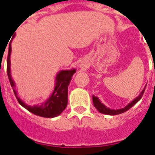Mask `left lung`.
<instances>
[{"mask_svg": "<svg viewBox=\"0 0 155 155\" xmlns=\"http://www.w3.org/2000/svg\"><path fill=\"white\" fill-rule=\"evenodd\" d=\"M146 86L144 87V89L143 90L141 91V93L138 95L134 100H133L131 101L130 103H128L127 105L125 107L122 108V109H117V110H114V109H110V108L107 107L103 103H101V101L99 100V98L97 97V96H92V101H93V104H94V107L98 110L99 112L101 113H103V114H107V115H118V114H121V113H123V112H125L127 110H129L133 106H134L135 104L138 102V101L140 100L142 98V96H143V94L144 92V90H145Z\"/></svg>", "mask_w": 155, "mask_h": 155, "instance_id": "left-lung-1", "label": "left lung"}]
</instances>
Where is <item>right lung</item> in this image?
<instances>
[{
  "instance_id": "right-lung-1",
  "label": "right lung",
  "mask_w": 155,
  "mask_h": 155,
  "mask_svg": "<svg viewBox=\"0 0 155 155\" xmlns=\"http://www.w3.org/2000/svg\"><path fill=\"white\" fill-rule=\"evenodd\" d=\"M15 36H13V38ZM10 42L9 49H8V55H7V75L9 79L10 84L13 89L14 94L17 97L18 102L21 106L26 108L28 111L32 112L33 114L43 117H58L62 113V111L66 108L68 104V86L70 85V81L72 80L73 74L76 72L75 69L66 70H60L55 77V85L54 91L51 96L48 97L47 101L43 103L34 106H29L26 104L22 100L19 98L17 95V91L15 89V82L12 78L11 74V53H12V45Z\"/></svg>"
}]
</instances>
